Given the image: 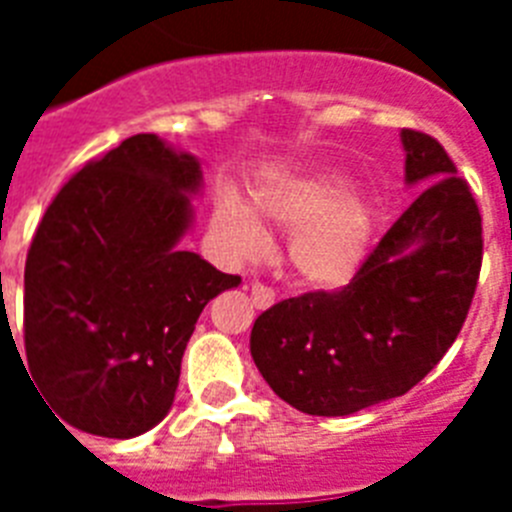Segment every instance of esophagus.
<instances>
[{
	"mask_svg": "<svg viewBox=\"0 0 512 512\" xmlns=\"http://www.w3.org/2000/svg\"><path fill=\"white\" fill-rule=\"evenodd\" d=\"M251 300L259 310H266V307L274 305V292L264 287V284H251Z\"/></svg>",
	"mask_w": 512,
	"mask_h": 512,
	"instance_id": "34e87169",
	"label": "esophagus"
}]
</instances>
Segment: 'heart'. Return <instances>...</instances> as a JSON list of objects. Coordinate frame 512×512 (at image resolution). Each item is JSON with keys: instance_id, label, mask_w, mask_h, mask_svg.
Segmentation results:
<instances>
[{"instance_id": "1", "label": "heart", "mask_w": 512, "mask_h": 512, "mask_svg": "<svg viewBox=\"0 0 512 512\" xmlns=\"http://www.w3.org/2000/svg\"><path fill=\"white\" fill-rule=\"evenodd\" d=\"M341 169H315L266 187L256 194V212L284 230L289 264L302 284L338 289L354 277L364 261L374 228V210L364 194L346 192ZM217 241L233 261L264 256L269 238L246 205L225 200L212 215Z\"/></svg>"}]
</instances>
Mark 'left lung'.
<instances>
[{
    "label": "left lung",
    "mask_w": 512,
    "mask_h": 512,
    "mask_svg": "<svg viewBox=\"0 0 512 512\" xmlns=\"http://www.w3.org/2000/svg\"><path fill=\"white\" fill-rule=\"evenodd\" d=\"M405 182L423 187L354 279L261 312L251 356L269 387L307 415H351L405 395L467 320L482 269V215L431 135L402 130Z\"/></svg>",
    "instance_id": "left-lung-1"
}]
</instances>
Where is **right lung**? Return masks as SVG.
I'll return each mask as SVG.
<instances>
[{
    "label": "right lung",
    "mask_w": 512,
    "mask_h": 512,
    "mask_svg": "<svg viewBox=\"0 0 512 512\" xmlns=\"http://www.w3.org/2000/svg\"><path fill=\"white\" fill-rule=\"evenodd\" d=\"M200 187L197 158L140 133L48 205L25 261V354L58 423L133 438L171 410L200 312L241 284L179 248Z\"/></svg>",
    "instance_id": "add662e5"
}]
</instances>
